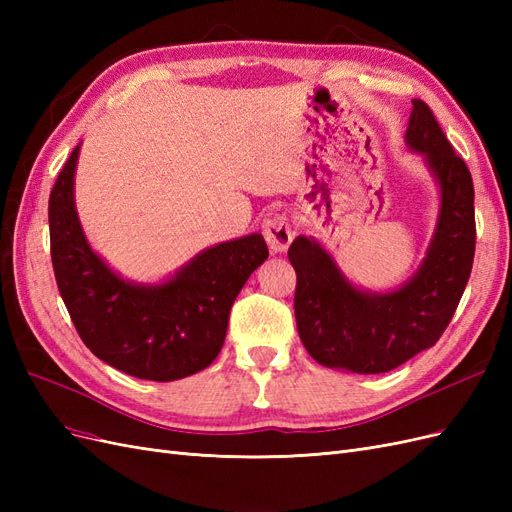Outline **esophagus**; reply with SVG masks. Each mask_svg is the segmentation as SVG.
<instances>
[{"label":"esophagus","instance_id":"obj_1","mask_svg":"<svg viewBox=\"0 0 512 512\" xmlns=\"http://www.w3.org/2000/svg\"><path fill=\"white\" fill-rule=\"evenodd\" d=\"M262 235H265L269 250L273 254H282L288 250V245L292 243V228L290 222L284 213H275L271 218L262 222Z\"/></svg>","mask_w":512,"mask_h":512}]
</instances>
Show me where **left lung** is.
Segmentation results:
<instances>
[{"label":"left lung","mask_w":512,"mask_h":512,"mask_svg":"<svg viewBox=\"0 0 512 512\" xmlns=\"http://www.w3.org/2000/svg\"><path fill=\"white\" fill-rule=\"evenodd\" d=\"M406 143L423 153L442 192L427 258L395 292L354 288L333 258L307 237L288 250L297 271L294 316L299 337L320 365L384 374L431 348L451 322L472 273L476 222L472 175L423 100H412Z\"/></svg>","instance_id":"left-lung-1"}]
</instances>
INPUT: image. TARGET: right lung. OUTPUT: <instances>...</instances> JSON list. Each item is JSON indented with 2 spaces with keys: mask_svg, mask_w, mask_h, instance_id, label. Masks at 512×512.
Listing matches in <instances>:
<instances>
[{
  "mask_svg": "<svg viewBox=\"0 0 512 512\" xmlns=\"http://www.w3.org/2000/svg\"><path fill=\"white\" fill-rule=\"evenodd\" d=\"M76 158L79 147L49 196L53 271L76 333L98 359L141 380L170 382L209 367L222 350L232 303L269 256L265 239L215 245L160 286L123 282L91 252L76 218Z\"/></svg>",
  "mask_w": 512,
  "mask_h": 512,
  "instance_id": "add662e5",
  "label": "right lung"
}]
</instances>
